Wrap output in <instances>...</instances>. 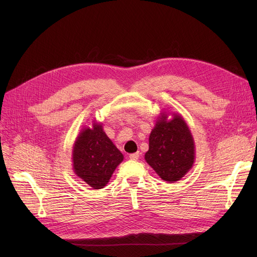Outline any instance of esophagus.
Segmentation results:
<instances>
[{
    "instance_id": "34e87169",
    "label": "esophagus",
    "mask_w": 257,
    "mask_h": 257,
    "mask_svg": "<svg viewBox=\"0 0 257 257\" xmlns=\"http://www.w3.org/2000/svg\"><path fill=\"white\" fill-rule=\"evenodd\" d=\"M138 158H139V152L130 154V159H131V160H134V161H136V160H138Z\"/></svg>"
}]
</instances>
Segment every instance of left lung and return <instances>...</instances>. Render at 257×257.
<instances>
[{"label": "left lung", "instance_id": "obj_1", "mask_svg": "<svg viewBox=\"0 0 257 257\" xmlns=\"http://www.w3.org/2000/svg\"><path fill=\"white\" fill-rule=\"evenodd\" d=\"M145 160L163 180L176 182L189 172L195 160V145L191 131L179 113L167 119L161 115L149 137Z\"/></svg>", "mask_w": 257, "mask_h": 257}]
</instances>
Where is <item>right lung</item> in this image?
<instances>
[{"instance_id": "right-lung-1", "label": "right lung", "mask_w": 257, "mask_h": 257, "mask_svg": "<svg viewBox=\"0 0 257 257\" xmlns=\"http://www.w3.org/2000/svg\"><path fill=\"white\" fill-rule=\"evenodd\" d=\"M123 154L107 137L99 123L83 128L73 148V169L80 179L93 189H102L120 163Z\"/></svg>"}]
</instances>
